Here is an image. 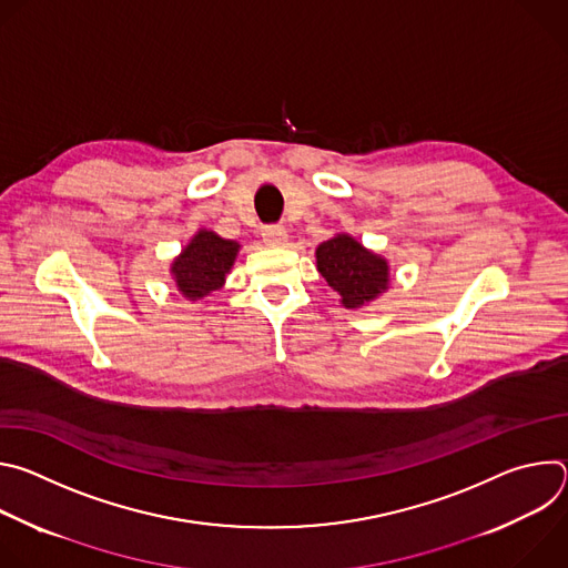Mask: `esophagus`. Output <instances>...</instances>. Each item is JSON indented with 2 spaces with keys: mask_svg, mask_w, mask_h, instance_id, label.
I'll return each mask as SVG.
<instances>
[{
  "mask_svg": "<svg viewBox=\"0 0 568 568\" xmlns=\"http://www.w3.org/2000/svg\"><path fill=\"white\" fill-rule=\"evenodd\" d=\"M263 240L270 247H283L287 242V231L283 224H265L263 226Z\"/></svg>",
  "mask_w": 568,
  "mask_h": 568,
  "instance_id": "1",
  "label": "esophagus"
}]
</instances>
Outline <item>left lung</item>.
I'll return each instance as SVG.
<instances>
[{"mask_svg":"<svg viewBox=\"0 0 568 568\" xmlns=\"http://www.w3.org/2000/svg\"><path fill=\"white\" fill-rule=\"evenodd\" d=\"M316 270L339 292L346 307H359L373 301L388 283L386 261L364 250L351 235H337L318 245Z\"/></svg>","mask_w":568,"mask_h":568,"instance_id":"1","label":"left lung"}]
</instances>
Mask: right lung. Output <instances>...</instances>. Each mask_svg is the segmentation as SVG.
Returning <instances> with one entry per match:
<instances>
[{
  "label": "right lung",
  "instance_id": "add662e5",
  "mask_svg": "<svg viewBox=\"0 0 568 568\" xmlns=\"http://www.w3.org/2000/svg\"><path fill=\"white\" fill-rule=\"evenodd\" d=\"M235 242L224 240L213 231H200L173 263L178 287L193 301L220 290L235 261Z\"/></svg>",
  "mask_w": 568,
  "mask_h": 568
}]
</instances>
